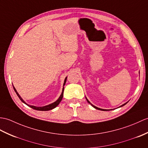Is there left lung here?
I'll list each match as a JSON object with an SVG mask.
<instances>
[{
    "label": "left lung",
    "mask_w": 148,
    "mask_h": 148,
    "mask_svg": "<svg viewBox=\"0 0 148 148\" xmlns=\"http://www.w3.org/2000/svg\"><path fill=\"white\" fill-rule=\"evenodd\" d=\"M86 100L88 101V102L89 103H90V104H91V106H92V107H94V108H96V109H97V110H102V111H108V110H110L102 109V108H98V107H97V106H95V105H92V104H91V103H90V101L88 100V99H87V98H86ZM128 102H129V101H127V102H126V103H124V104H123V105H121V106H120L119 108H120V107H122V106H124L125 105H126L127 103H128ZM110 110H112V109H110Z\"/></svg>",
    "instance_id": "1"
}]
</instances>
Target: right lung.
Listing matches in <instances>:
<instances>
[{
	"instance_id": "right-lung-1",
	"label": "right lung",
	"mask_w": 148,
	"mask_h": 148,
	"mask_svg": "<svg viewBox=\"0 0 148 148\" xmlns=\"http://www.w3.org/2000/svg\"><path fill=\"white\" fill-rule=\"evenodd\" d=\"M67 77H66V78H65V80H64V84H63V86H64V85L66 84V81H67ZM13 88L14 90L16 93L17 94V95H18V97H19V98L21 99V101L23 103H24L26 104V105H27L28 106H29V107H31L32 108L34 109V110H40V111H48V110H52L53 108H55L56 107V106H57L58 105V104L60 103V102L62 101V98H63V95H64V87H63L62 88V93L60 95V96L59 97V98H58V99H57V100L52 103L51 104H49V105H46V106H33V105H28L23 100V98L21 97V96L19 95V93L18 92H17L16 88H14V86H13Z\"/></svg>"
}]
</instances>
